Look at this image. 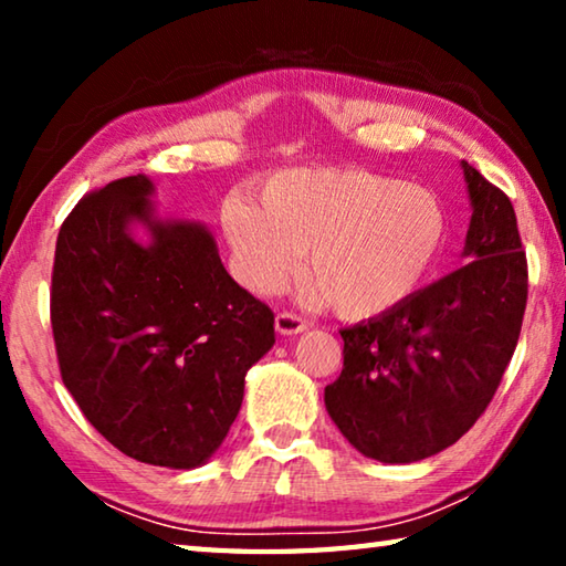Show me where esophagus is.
Instances as JSON below:
<instances>
[{"instance_id":"obj_1","label":"esophagus","mask_w":566,"mask_h":566,"mask_svg":"<svg viewBox=\"0 0 566 566\" xmlns=\"http://www.w3.org/2000/svg\"><path fill=\"white\" fill-rule=\"evenodd\" d=\"M274 329L284 334V337H294V334L306 329V322L302 317H296V314H292V312H282V314H276Z\"/></svg>"}]
</instances>
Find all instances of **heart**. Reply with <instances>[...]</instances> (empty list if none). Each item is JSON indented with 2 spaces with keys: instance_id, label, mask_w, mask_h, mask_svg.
<instances>
[{
  "instance_id": "obj_1",
  "label": "heart",
  "mask_w": 566,
  "mask_h": 566,
  "mask_svg": "<svg viewBox=\"0 0 566 566\" xmlns=\"http://www.w3.org/2000/svg\"><path fill=\"white\" fill-rule=\"evenodd\" d=\"M256 205L234 199L222 214L239 280L274 294L306 254V280L352 322L411 300L447 242L437 195L367 169L280 171L256 191Z\"/></svg>"
}]
</instances>
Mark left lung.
<instances>
[{
    "label": "left lung",
    "instance_id": "8db88e82",
    "mask_svg": "<svg viewBox=\"0 0 566 566\" xmlns=\"http://www.w3.org/2000/svg\"><path fill=\"white\" fill-rule=\"evenodd\" d=\"M472 219L464 266L397 310L342 329L344 369L324 389L364 457L409 464L452 447L490 405L526 306V256L510 197L462 161Z\"/></svg>",
    "mask_w": 566,
    "mask_h": 566
}]
</instances>
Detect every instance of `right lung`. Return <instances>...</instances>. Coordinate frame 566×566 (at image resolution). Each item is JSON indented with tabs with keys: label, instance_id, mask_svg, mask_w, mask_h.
<instances>
[{
	"label": "right lung",
	"instance_id": "obj_1",
	"mask_svg": "<svg viewBox=\"0 0 566 566\" xmlns=\"http://www.w3.org/2000/svg\"><path fill=\"white\" fill-rule=\"evenodd\" d=\"M151 197L147 175L124 177L64 219L54 347L64 387L109 444L145 464L197 469L222 447L247 371L272 349L274 314L227 274L202 222L161 219Z\"/></svg>",
	"mask_w": 566,
	"mask_h": 566
}]
</instances>
